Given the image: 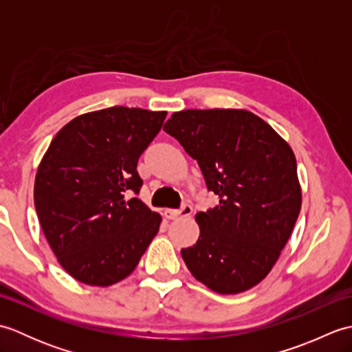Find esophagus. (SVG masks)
Instances as JSON below:
<instances>
[{
	"label": "esophagus",
	"mask_w": 352,
	"mask_h": 352,
	"mask_svg": "<svg viewBox=\"0 0 352 352\" xmlns=\"http://www.w3.org/2000/svg\"><path fill=\"white\" fill-rule=\"evenodd\" d=\"M193 212L192 206L189 204H184L182 208H166L164 210V216H166L168 219H178V218H183V216H190Z\"/></svg>",
	"instance_id": "esophagus-1"
}]
</instances>
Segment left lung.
<instances>
[{
  "label": "left lung",
  "instance_id": "obj_1",
  "mask_svg": "<svg viewBox=\"0 0 352 352\" xmlns=\"http://www.w3.org/2000/svg\"><path fill=\"white\" fill-rule=\"evenodd\" d=\"M163 130L198 162L219 204L197 213L199 237L182 257L210 290L236 295L278 260L301 210L296 159L263 119L243 109L182 110Z\"/></svg>",
  "mask_w": 352,
  "mask_h": 352
}]
</instances>
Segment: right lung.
Wrapping results in <instances>:
<instances>
[{"instance_id": "right-lung-1", "label": "right lung", "mask_w": 352, "mask_h": 352, "mask_svg": "<svg viewBox=\"0 0 352 352\" xmlns=\"http://www.w3.org/2000/svg\"><path fill=\"white\" fill-rule=\"evenodd\" d=\"M168 111L109 107L74 118L36 172L34 207L58 263L72 278L107 287L126 278L162 216L139 198L138 160Z\"/></svg>"}]
</instances>
